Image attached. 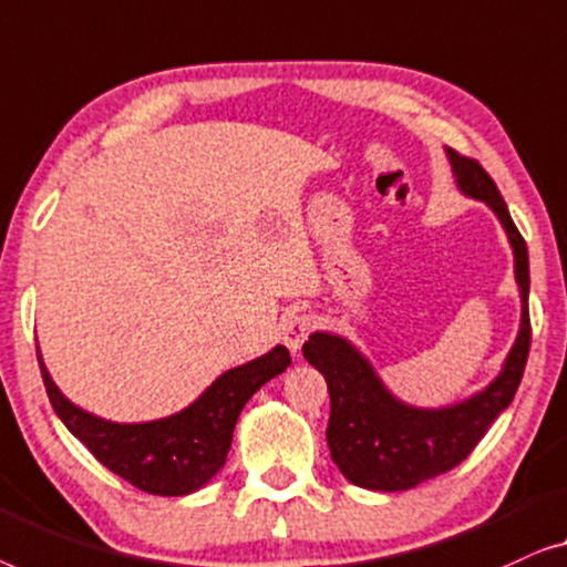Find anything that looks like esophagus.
I'll return each mask as SVG.
<instances>
[{
    "instance_id": "1",
    "label": "esophagus",
    "mask_w": 567,
    "mask_h": 567,
    "mask_svg": "<svg viewBox=\"0 0 567 567\" xmlns=\"http://www.w3.org/2000/svg\"><path fill=\"white\" fill-rule=\"evenodd\" d=\"M310 329H313V316L308 313H295V316H287L282 321V339L290 352H298L302 347V341L308 339Z\"/></svg>"
}]
</instances>
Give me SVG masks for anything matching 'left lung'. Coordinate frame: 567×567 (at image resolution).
Returning <instances> with one entry per match:
<instances>
[{
    "instance_id": "1",
    "label": "left lung",
    "mask_w": 567,
    "mask_h": 567,
    "mask_svg": "<svg viewBox=\"0 0 567 567\" xmlns=\"http://www.w3.org/2000/svg\"><path fill=\"white\" fill-rule=\"evenodd\" d=\"M454 182L465 197L485 203L506 230L514 251V277L522 298V321L504 367L488 385L465 401L421 409L401 401L352 341L331 331H313L302 357L326 378L331 416L326 429L331 460L349 483L367 491H409L457 467L483 440L519 388L529 354V254L516 230L496 182L473 158L446 148Z\"/></svg>"
}]
</instances>
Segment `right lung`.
Here are the masks:
<instances>
[{
    "label": "right lung",
    "instance_id": "1",
    "mask_svg": "<svg viewBox=\"0 0 567 567\" xmlns=\"http://www.w3.org/2000/svg\"><path fill=\"white\" fill-rule=\"evenodd\" d=\"M282 344L257 360L230 367L187 409L172 416L121 424L79 409L55 385L38 349V364L55 416L107 470L154 496L200 491L226 465L236 421L257 390L290 367Z\"/></svg>",
    "mask_w": 567,
    "mask_h": 567
}]
</instances>
